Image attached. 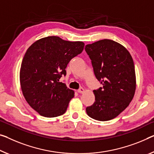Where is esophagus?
<instances>
[{"instance_id":"obj_1","label":"esophagus","mask_w":154,"mask_h":154,"mask_svg":"<svg viewBox=\"0 0 154 154\" xmlns=\"http://www.w3.org/2000/svg\"><path fill=\"white\" fill-rule=\"evenodd\" d=\"M77 91L79 92V94H82V93H83V92L85 91V89H84L83 88H82V87H81V88H80L79 89H78Z\"/></svg>"}]
</instances>
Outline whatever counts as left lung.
I'll use <instances>...</instances> for the list:
<instances>
[{"mask_svg":"<svg viewBox=\"0 0 154 154\" xmlns=\"http://www.w3.org/2000/svg\"><path fill=\"white\" fill-rule=\"evenodd\" d=\"M94 75L103 87L94 90L95 102L87 115L99 121L112 120L124 111L134 98L136 74L133 59L121 45L104 39L87 45Z\"/></svg>","mask_w":154,"mask_h":154,"instance_id":"8db88e82","label":"left lung"}]
</instances>
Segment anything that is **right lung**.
Segmentation results:
<instances>
[{
    "instance_id": "1",
    "label": "right lung",
    "mask_w": 154,
    "mask_h": 154,
    "mask_svg": "<svg viewBox=\"0 0 154 154\" xmlns=\"http://www.w3.org/2000/svg\"><path fill=\"white\" fill-rule=\"evenodd\" d=\"M84 46L80 41L48 36L28 48L21 63L20 86L25 100L40 115L53 118L65 113L74 91L59 80L66 75L68 63Z\"/></svg>"
}]
</instances>
